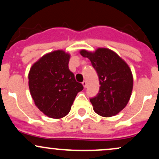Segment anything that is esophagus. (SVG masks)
<instances>
[{"label": "esophagus", "mask_w": 159, "mask_h": 159, "mask_svg": "<svg viewBox=\"0 0 159 159\" xmlns=\"http://www.w3.org/2000/svg\"><path fill=\"white\" fill-rule=\"evenodd\" d=\"M82 84H83L84 87V88H86V87H87V81H84L83 82H82Z\"/></svg>", "instance_id": "esophagus-1"}]
</instances>
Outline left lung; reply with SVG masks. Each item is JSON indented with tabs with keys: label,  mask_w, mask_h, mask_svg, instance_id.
Returning a JSON list of instances; mask_svg holds the SVG:
<instances>
[{
	"label": "left lung",
	"mask_w": 159,
	"mask_h": 159,
	"mask_svg": "<svg viewBox=\"0 0 159 159\" xmlns=\"http://www.w3.org/2000/svg\"><path fill=\"white\" fill-rule=\"evenodd\" d=\"M90 60L99 80V92L90 98L93 110L104 117L115 116L126 106L133 89V75L130 67L114 51L98 48L93 52L80 51Z\"/></svg>",
	"instance_id": "8db88e82"
}]
</instances>
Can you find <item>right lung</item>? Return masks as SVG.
I'll return each mask as SVG.
<instances>
[{"instance_id":"right-lung-1","label":"right lung","mask_w":159,"mask_h":159,"mask_svg":"<svg viewBox=\"0 0 159 159\" xmlns=\"http://www.w3.org/2000/svg\"><path fill=\"white\" fill-rule=\"evenodd\" d=\"M70 54L63 50L45 54L30 67V93L36 106L50 118L61 119L69 114L83 85L69 69Z\"/></svg>"}]
</instances>
